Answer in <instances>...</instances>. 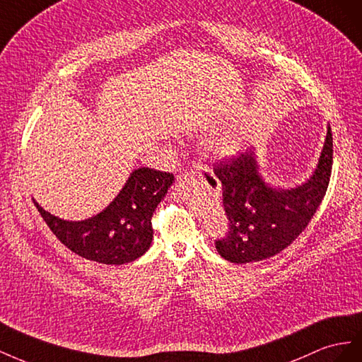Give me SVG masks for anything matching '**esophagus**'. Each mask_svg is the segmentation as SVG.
Listing matches in <instances>:
<instances>
[{
    "mask_svg": "<svg viewBox=\"0 0 362 362\" xmlns=\"http://www.w3.org/2000/svg\"><path fill=\"white\" fill-rule=\"evenodd\" d=\"M202 171L214 175V173H212L209 168H206V167H194V168H192V174H195V175H202Z\"/></svg>",
    "mask_w": 362,
    "mask_h": 362,
    "instance_id": "1",
    "label": "esophagus"
}]
</instances>
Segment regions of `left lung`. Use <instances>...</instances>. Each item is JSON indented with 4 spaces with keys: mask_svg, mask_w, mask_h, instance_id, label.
Returning <instances> with one entry per match:
<instances>
[{
    "mask_svg": "<svg viewBox=\"0 0 362 362\" xmlns=\"http://www.w3.org/2000/svg\"><path fill=\"white\" fill-rule=\"evenodd\" d=\"M332 132L327 133L317 168L296 188H273L259 174L255 147L223 159L214 167L221 182L229 221L216 252L235 264L259 262L286 249L311 221L327 191L332 171Z\"/></svg>",
    "mask_w": 362,
    "mask_h": 362,
    "instance_id": "left-lung-1",
    "label": "left lung"
}]
</instances>
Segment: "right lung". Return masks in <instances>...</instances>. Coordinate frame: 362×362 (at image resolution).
<instances>
[{
  "instance_id": "add662e5",
  "label": "right lung",
  "mask_w": 362,
  "mask_h": 362,
  "mask_svg": "<svg viewBox=\"0 0 362 362\" xmlns=\"http://www.w3.org/2000/svg\"><path fill=\"white\" fill-rule=\"evenodd\" d=\"M173 182L174 175L170 173L133 170L106 209L80 221L62 220L33 202L51 232L71 252L98 264L122 265L138 259L150 249L153 212Z\"/></svg>"
}]
</instances>
